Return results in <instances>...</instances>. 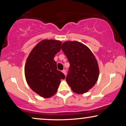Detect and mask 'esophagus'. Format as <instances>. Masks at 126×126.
<instances>
[{"instance_id":"esophagus-1","label":"esophagus","mask_w":126,"mask_h":126,"mask_svg":"<svg viewBox=\"0 0 126 126\" xmlns=\"http://www.w3.org/2000/svg\"><path fill=\"white\" fill-rule=\"evenodd\" d=\"M63 73L64 74V75H65V76H66V70H65V69L63 70Z\"/></svg>"}]
</instances>
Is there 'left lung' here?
Masks as SVG:
<instances>
[{
	"label": "left lung",
	"mask_w": 126,
	"mask_h": 126,
	"mask_svg": "<svg viewBox=\"0 0 126 126\" xmlns=\"http://www.w3.org/2000/svg\"><path fill=\"white\" fill-rule=\"evenodd\" d=\"M70 66L66 81L76 94L87 92L98 80L99 69L97 60L91 50L77 41H67L61 46Z\"/></svg>",
	"instance_id": "left-lung-1"
}]
</instances>
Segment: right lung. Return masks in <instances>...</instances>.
Listing matches in <instances>:
<instances>
[{"label":"right lung","mask_w":126,"mask_h":126,"mask_svg":"<svg viewBox=\"0 0 126 126\" xmlns=\"http://www.w3.org/2000/svg\"><path fill=\"white\" fill-rule=\"evenodd\" d=\"M61 41L45 39L31 51L25 68L27 82L32 91L43 97H50L56 94L61 79L65 78L57 70L54 60L61 50Z\"/></svg>","instance_id":"1"}]
</instances>
